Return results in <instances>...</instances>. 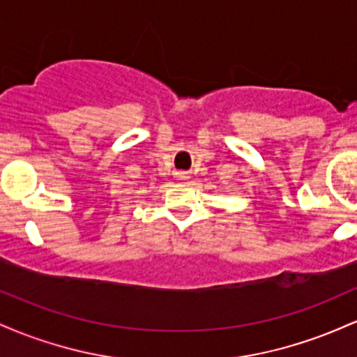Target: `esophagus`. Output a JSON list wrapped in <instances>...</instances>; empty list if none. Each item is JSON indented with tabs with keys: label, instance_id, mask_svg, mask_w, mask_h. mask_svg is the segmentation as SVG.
Instances as JSON below:
<instances>
[{
	"label": "esophagus",
	"instance_id": "obj_1",
	"mask_svg": "<svg viewBox=\"0 0 357 357\" xmlns=\"http://www.w3.org/2000/svg\"><path fill=\"white\" fill-rule=\"evenodd\" d=\"M188 178V176L186 174H184V173H181V174H179V179H186Z\"/></svg>",
	"mask_w": 357,
	"mask_h": 357
}]
</instances>
